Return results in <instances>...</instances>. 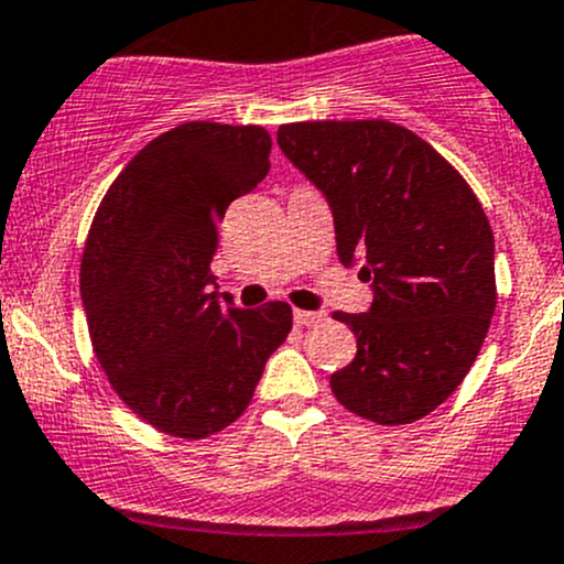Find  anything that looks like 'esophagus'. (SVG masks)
Returning <instances> with one entry per match:
<instances>
[{"instance_id": "obj_1", "label": "esophagus", "mask_w": 564, "mask_h": 564, "mask_svg": "<svg viewBox=\"0 0 564 564\" xmlns=\"http://www.w3.org/2000/svg\"><path fill=\"white\" fill-rule=\"evenodd\" d=\"M324 314H316V311H294V324L297 327H311V324L322 322Z\"/></svg>"}]
</instances>
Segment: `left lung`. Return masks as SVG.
Masks as SVG:
<instances>
[{"instance_id":"left-lung-1","label":"left lung","mask_w":564,"mask_h":564,"mask_svg":"<svg viewBox=\"0 0 564 564\" xmlns=\"http://www.w3.org/2000/svg\"><path fill=\"white\" fill-rule=\"evenodd\" d=\"M278 144L335 220L344 264L371 281L349 324L357 355L329 377L338 403L379 425L434 412L464 382L497 308L494 231L429 141L388 119L281 124Z\"/></svg>"}]
</instances>
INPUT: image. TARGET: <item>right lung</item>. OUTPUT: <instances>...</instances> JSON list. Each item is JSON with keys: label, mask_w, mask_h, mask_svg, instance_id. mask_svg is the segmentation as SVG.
<instances>
[{"label": "right lung", "mask_w": 564, "mask_h": 564, "mask_svg": "<svg viewBox=\"0 0 564 564\" xmlns=\"http://www.w3.org/2000/svg\"><path fill=\"white\" fill-rule=\"evenodd\" d=\"M259 124L185 122L106 191L82 256V303L113 392L152 429L204 440L248 409L292 308L242 311L209 292L226 207L270 172Z\"/></svg>", "instance_id": "obj_1"}]
</instances>
